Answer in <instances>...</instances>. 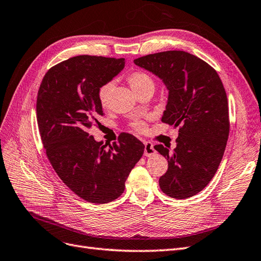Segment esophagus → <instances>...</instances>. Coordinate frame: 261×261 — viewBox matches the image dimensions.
<instances>
[{
    "label": "esophagus",
    "mask_w": 261,
    "mask_h": 261,
    "mask_svg": "<svg viewBox=\"0 0 261 261\" xmlns=\"http://www.w3.org/2000/svg\"><path fill=\"white\" fill-rule=\"evenodd\" d=\"M144 144H145V151H144L145 155L146 156L153 155L155 153V149L153 147V144L150 143V141H145Z\"/></svg>",
    "instance_id": "1"
}]
</instances>
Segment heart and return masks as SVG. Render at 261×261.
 Here are the masks:
<instances>
[{
  "mask_svg": "<svg viewBox=\"0 0 261 261\" xmlns=\"http://www.w3.org/2000/svg\"><path fill=\"white\" fill-rule=\"evenodd\" d=\"M127 82L133 88V90L137 93L148 88V87H151V86L154 87L152 77L149 74H147L146 72H143V70H134V72L129 73L127 75ZM114 86H115V83L113 81H109L103 85H101L100 88L98 89L97 96L102 108L109 107L110 99H111V94L113 92ZM130 127L138 133H144L146 130L147 125L144 121L135 120L130 123Z\"/></svg>",
  "mask_w": 261,
  "mask_h": 261,
  "instance_id": "heart-1",
  "label": "heart"
}]
</instances>
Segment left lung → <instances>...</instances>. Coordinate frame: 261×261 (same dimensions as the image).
<instances>
[{
	"label": "left lung",
	"mask_w": 261,
	"mask_h": 261,
	"mask_svg": "<svg viewBox=\"0 0 261 261\" xmlns=\"http://www.w3.org/2000/svg\"><path fill=\"white\" fill-rule=\"evenodd\" d=\"M160 77L169 89L161 121L179 126L176 148L154 149L168 160L161 191L185 199L201 192L215 176L230 133L226 92L217 70L185 51H164L134 60Z\"/></svg>",
	"instance_id": "obj_1"
}]
</instances>
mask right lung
Wrapping results in <instances>:
<instances>
[{
	"instance_id": "add662e5",
	"label": "right lung",
	"mask_w": 261,
	"mask_h": 261,
	"mask_svg": "<svg viewBox=\"0 0 261 261\" xmlns=\"http://www.w3.org/2000/svg\"><path fill=\"white\" fill-rule=\"evenodd\" d=\"M125 59L78 55L52 66L37 96V122L46 156L70 191L92 203L120 197L145 146L122 133L107 148L89 135L103 115L98 100L101 85L121 72Z\"/></svg>"
}]
</instances>
